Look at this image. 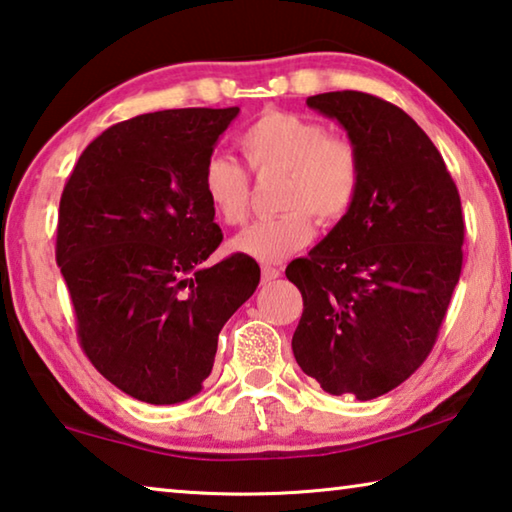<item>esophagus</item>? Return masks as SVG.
Instances as JSON below:
<instances>
[{
	"mask_svg": "<svg viewBox=\"0 0 512 512\" xmlns=\"http://www.w3.org/2000/svg\"><path fill=\"white\" fill-rule=\"evenodd\" d=\"M275 278H280V269H275V266H262V282H271Z\"/></svg>",
	"mask_w": 512,
	"mask_h": 512,
	"instance_id": "esophagus-1",
	"label": "esophagus"
}]
</instances>
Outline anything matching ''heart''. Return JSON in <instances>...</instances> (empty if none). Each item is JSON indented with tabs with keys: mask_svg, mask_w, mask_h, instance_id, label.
Masks as SVG:
<instances>
[{
	"mask_svg": "<svg viewBox=\"0 0 512 512\" xmlns=\"http://www.w3.org/2000/svg\"><path fill=\"white\" fill-rule=\"evenodd\" d=\"M239 143L257 173H287L282 207L289 212L248 225L234 237V253L264 264L282 262L312 241L310 214L321 225H335L358 198L360 154L351 141L330 136L319 120L266 111L241 134ZM202 191L227 225H241L248 218L250 182L237 161L212 154L202 168Z\"/></svg>",
	"mask_w": 512,
	"mask_h": 512,
	"instance_id": "1",
	"label": "heart"
}]
</instances>
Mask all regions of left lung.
<instances>
[{"label": "left lung", "mask_w": 512, "mask_h": 512, "mask_svg": "<svg viewBox=\"0 0 512 512\" xmlns=\"http://www.w3.org/2000/svg\"><path fill=\"white\" fill-rule=\"evenodd\" d=\"M360 154L353 207L287 266L303 294L294 358L328 394L369 401L428 358L462 269L460 196L442 154L403 109L358 91L307 97Z\"/></svg>", "instance_id": "1"}]
</instances>
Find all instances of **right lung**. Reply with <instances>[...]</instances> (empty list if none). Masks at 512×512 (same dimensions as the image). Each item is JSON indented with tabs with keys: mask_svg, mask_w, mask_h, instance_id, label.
I'll list each match as a JSON object with an SVG mask.
<instances>
[{
	"mask_svg": "<svg viewBox=\"0 0 512 512\" xmlns=\"http://www.w3.org/2000/svg\"><path fill=\"white\" fill-rule=\"evenodd\" d=\"M239 107L143 113L81 152L59 207L56 262L93 367L134 399L173 405L212 373L218 332L255 294L259 266L232 255L202 168Z\"/></svg>",
	"mask_w": 512,
	"mask_h": 512,
	"instance_id": "1",
	"label": "right lung"
}]
</instances>
